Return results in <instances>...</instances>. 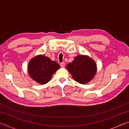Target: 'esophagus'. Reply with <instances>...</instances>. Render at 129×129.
I'll use <instances>...</instances> for the list:
<instances>
[{
    "label": "esophagus",
    "mask_w": 129,
    "mask_h": 129,
    "mask_svg": "<svg viewBox=\"0 0 129 129\" xmlns=\"http://www.w3.org/2000/svg\"><path fill=\"white\" fill-rule=\"evenodd\" d=\"M60 66L62 68H64V67H65V62H61V63H60Z\"/></svg>",
    "instance_id": "1"
}]
</instances>
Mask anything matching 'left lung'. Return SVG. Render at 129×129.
Here are the masks:
<instances>
[{"label": "left lung", "instance_id": "obj_1", "mask_svg": "<svg viewBox=\"0 0 129 129\" xmlns=\"http://www.w3.org/2000/svg\"><path fill=\"white\" fill-rule=\"evenodd\" d=\"M67 69L76 81L85 84L93 79L97 72V66L88 56L79 55L67 65Z\"/></svg>", "mask_w": 129, "mask_h": 129}]
</instances>
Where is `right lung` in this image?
<instances>
[{"instance_id": "obj_1", "label": "right lung", "mask_w": 129, "mask_h": 129, "mask_svg": "<svg viewBox=\"0 0 129 129\" xmlns=\"http://www.w3.org/2000/svg\"><path fill=\"white\" fill-rule=\"evenodd\" d=\"M59 68L57 63L44 55H39L32 58L28 66L30 77L40 84L49 82L53 74Z\"/></svg>"}]
</instances>
